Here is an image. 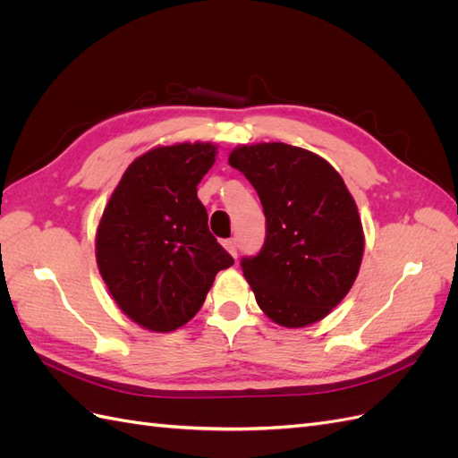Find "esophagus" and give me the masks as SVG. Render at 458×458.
I'll use <instances>...</instances> for the list:
<instances>
[{
	"label": "esophagus",
	"mask_w": 458,
	"mask_h": 458,
	"mask_svg": "<svg viewBox=\"0 0 458 458\" xmlns=\"http://www.w3.org/2000/svg\"><path fill=\"white\" fill-rule=\"evenodd\" d=\"M224 246H225V250H227L233 258H237V241H234V239H229V241H225V242H224Z\"/></svg>",
	"instance_id": "obj_1"
}]
</instances>
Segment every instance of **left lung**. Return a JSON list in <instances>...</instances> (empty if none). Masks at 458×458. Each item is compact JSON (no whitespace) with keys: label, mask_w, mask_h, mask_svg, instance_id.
Instances as JSON below:
<instances>
[{"label":"left lung","mask_w":458,"mask_h":458,"mask_svg":"<svg viewBox=\"0 0 458 458\" xmlns=\"http://www.w3.org/2000/svg\"><path fill=\"white\" fill-rule=\"evenodd\" d=\"M229 165L252 183L267 221L259 254L241 263L259 310L286 328L321 321L350 293L365 250L342 175L315 152L286 143L241 145Z\"/></svg>","instance_id":"left-lung-1"}]
</instances>
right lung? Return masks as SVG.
<instances>
[{
    "mask_svg": "<svg viewBox=\"0 0 458 458\" xmlns=\"http://www.w3.org/2000/svg\"><path fill=\"white\" fill-rule=\"evenodd\" d=\"M216 155V145L200 141L143 152L99 219L97 267L120 311L147 330L172 332L189 323L217 271L233 266L197 197Z\"/></svg>",
    "mask_w": 458,
    "mask_h": 458,
    "instance_id": "1",
    "label": "right lung"
}]
</instances>
